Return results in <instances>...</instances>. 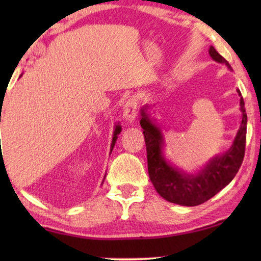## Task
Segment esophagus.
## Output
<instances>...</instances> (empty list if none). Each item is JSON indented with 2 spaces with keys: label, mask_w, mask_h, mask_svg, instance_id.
<instances>
[{
  "label": "esophagus",
  "mask_w": 261,
  "mask_h": 261,
  "mask_svg": "<svg viewBox=\"0 0 261 261\" xmlns=\"http://www.w3.org/2000/svg\"><path fill=\"white\" fill-rule=\"evenodd\" d=\"M138 116V101L134 97L127 99L123 108V117L126 121L133 122Z\"/></svg>",
  "instance_id": "obj_1"
}]
</instances>
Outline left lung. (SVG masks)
Instances as JSON below:
<instances>
[{"label":"left lung","instance_id":"left-lung-1","mask_svg":"<svg viewBox=\"0 0 261 261\" xmlns=\"http://www.w3.org/2000/svg\"><path fill=\"white\" fill-rule=\"evenodd\" d=\"M209 55L217 63H222L231 70L229 63L210 46ZM240 110L242 113L241 124L239 128L233 145L222 155H216L196 174L181 172L171 165L164 158L163 146L164 138L159 126L149 119L146 113L148 106L141 109L140 124L144 129L146 151H147L148 174L153 187L158 194L171 203L179 205L195 206L199 205L214 197L224 187L233 180L240 169L245 156L246 132H247V114L245 102L240 90Z\"/></svg>","mask_w":261,"mask_h":261}]
</instances>
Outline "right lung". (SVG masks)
I'll use <instances>...</instances> for the list:
<instances>
[{
    "label": "right lung",
    "mask_w": 261,
    "mask_h": 261,
    "mask_svg": "<svg viewBox=\"0 0 261 261\" xmlns=\"http://www.w3.org/2000/svg\"><path fill=\"white\" fill-rule=\"evenodd\" d=\"M121 133V126L120 124H116L115 126V130H114V137H113V141H112V146H110V153H112L114 146H115V142H116V139H117V135Z\"/></svg>",
    "instance_id": "right-lung-1"
}]
</instances>
